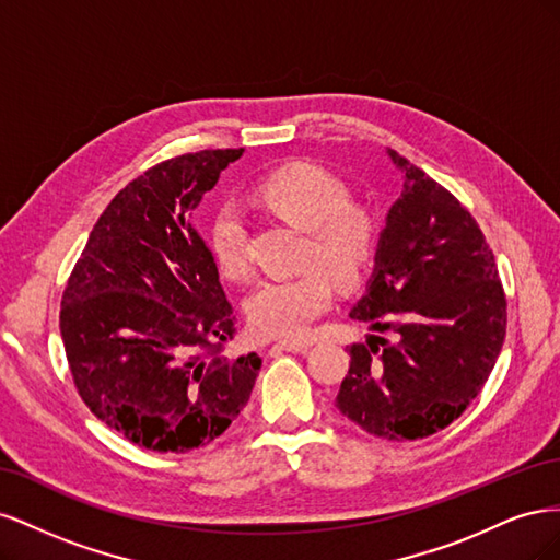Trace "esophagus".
Instances as JSON below:
<instances>
[{"label": "esophagus", "instance_id": "esophagus-1", "mask_svg": "<svg viewBox=\"0 0 560 560\" xmlns=\"http://www.w3.org/2000/svg\"><path fill=\"white\" fill-rule=\"evenodd\" d=\"M308 341H294V338H287V341H278L273 348H270V354H276V352H303V350H308Z\"/></svg>", "mask_w": 560, "mask_h": 560}]
</instances>
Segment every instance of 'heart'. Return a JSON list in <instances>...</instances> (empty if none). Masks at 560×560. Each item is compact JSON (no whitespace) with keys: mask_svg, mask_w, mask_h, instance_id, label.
<instances>
[{"mask_svg":"<svg viewBox=\"0 0 560 560\" xmlns=\"http://www.w3.org/2000/svg\"><path fill=\"white\" fill-rule=\"evenodd\" d=\"M254 198L308 235L303 266L292 278L264 280L247 299L249 325L264 336H301L336 301V284L358 287L378 257V214L350 202L346 182L315 161H290L264 175ZM210 249L222 276H249V235L238 208L222 206L210 222Z\"/></svg>","mask_w":560,"mask_h":560,"instance_id":"b5f03b06","label":"heart"}]
</instances>
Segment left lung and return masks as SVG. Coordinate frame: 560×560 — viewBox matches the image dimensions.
<instances>
[{"instance_id": "8db88e82", "label": "left lung", "mask_w": 560, "mask_h": 560, "mask_svg": "<svg viewBox=\"0 0 560 560\" xmlns=\"http://www.w3.org/2000/svg\"><path fill=\"white\" fill-rule=\"evenodd\" d=\"M404 191L376 273L350 317L376 331L350 346L336 409L387 442L448 428L486 385L506 331V294L477 219L446 186L389 151Z\"/></svg>"}]
</instances>
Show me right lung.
Instances as JSON below:
<instances>
[{"label": "right lung", "mask_w": 560, "mask_h": 560, "mask_svg": "<svg viewBox=\"0 0 560 560\" xmlns=\"http://www.w3.org/2000/svg\"><path fill=\"white\" fill-rule=\"evenodd\" d=\"M243 151L182 154L128 182L65 284L60 334L79 397L149 451L214 442L245 409L261 369L259 354H226L235 311L191 224Z\"/></svg>", "instance_id": "right-lung-1"}]
</instances>
